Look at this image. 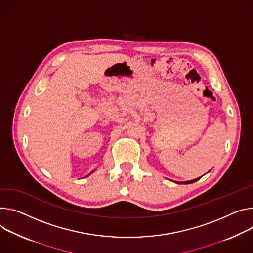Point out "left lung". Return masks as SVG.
I'll return each instance as SVG.
<instances>
[{"instance_id":"1","label":"left lung","mask_w":253,"mask_h":253,"mask_svg":"<svg viewBox=\"0 0 253 253\" xmlns=\"http://www.w3.org/2000/svg\"><path fill=\"white\" fill-rule=\"evenodd\" d=\"M210 171V170H209ZM208 171V172H209ZM203 176V175H202ZM201 176V177H202ZM201 177H198V178H195V179H192V180H187V181H174L175 183H185V185H189V183H193V182H195V181H197V180H199Z\"/></svg>"}]
</instances>
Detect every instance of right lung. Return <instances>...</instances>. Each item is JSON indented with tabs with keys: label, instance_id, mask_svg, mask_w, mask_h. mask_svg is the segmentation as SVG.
<instances>
[{
	"label": "right lung",
	"instance_id": "add662e5",
	"mask_svg": "<svg viewBox=\"0 0 253 253\" xmlns=\"http://www.w3.org/2000/svg\"><path fill=\"white\" fill-rule=\"evenodd\" d=\"M91 172H93V171H91ZM91 172H90V173H91ZM90 173H89V174H90ZM86 176H87V175H86Z\"/></svg>",
	"mask_w": 253,
	"mask_h": 253
}]
</instances>
